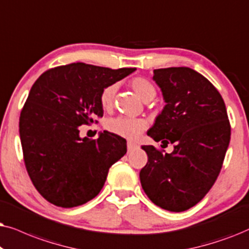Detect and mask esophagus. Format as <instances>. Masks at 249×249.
Segmentation results:
<instances>
[{
    "mask_svg": "<svg viewBox=\"0 0 249 249\" xmlns=\"http://www.w3.org/2000/svg\"><path fill=\"white\" fill-rule=\"evenodd\" d=\"M138 148H139V145L137 143H133V142H128V143H127V150H128V152L134 151L135 149H138Z\"/></svg>",
    "mask_w": 249,
    "mask_h": 249,
    "instance_id": "obj_1",
    "label": "esophagus"
}]
</instances>
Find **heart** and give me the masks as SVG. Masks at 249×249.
Listing matches in <instances>:
<instances>
[{
	"mask_svg": "<svg viewBox=\"0 0 249 249\" xmlns=\"http://www.w3.org/2000/svg\"><path fill=\"white\" fill-rule=\"evenodd\" d=\"M131 86L135 93L139 95L141 100L145 102L152 100L156 95V89L151 82L147 78L137 77L131 82ZM117 84H110L102 90L100 95V102L102 108L109 110L114 105L115 94L117 92ZM106 127L109 132L119 137L134 140L140 137L142 131L147 128V122L142 118H128V117H116L109 119L106 124Z\"/></svg>",
	"mask_w": 249,
	"mask_h": 249,
	"instance_id": "b5f03b06",
	"label": "heart"
}]
</instances>
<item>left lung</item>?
Listing matches in <instances>:
<instances>
[{"label":"left lung","instance_id":"obj_1","mask_svg":"<svg viewBox=\"0 0 249 249\" xmlns=\"http://www.w3.org/2000/svg\"><path fill=\"white\" fill-rule=\"evenodd\" d=\"M152 79L166 105L147 134L174 150L142 145L148 163L141 185L155 205L183 212L206 196L220 174L231 135L227 108L214 85L191 68L155 69Z\"/></svg>","mask_w":249,"mask_h":249}]
</instances>
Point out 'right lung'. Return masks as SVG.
<instances>
[{"label": "right lung", "mask_w": 249, "mask_h": 249, "mask_svg": "<svg viewBox=\"0 0 249 249\" xmlns=\"http://www.w3.org/2000/svg\"><path fill=\"white\" fill-rule=\"evenodd\" d=\"M134 71L77 62L43 72L32 86L19 134L29 178L49 203L71 208L93 199L111 165L126 154L119 135L104 131L97 140L82 138L79 126L104 116L102 90Z\"/></svg>", "instance_id": "right-lung-1"}]
</instances>
